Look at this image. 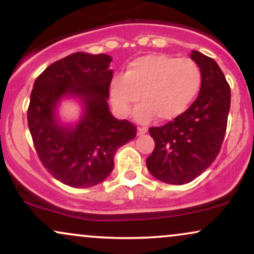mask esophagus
Wrapping results in <instances>:
<instances>
[{
	"mask_svg": "<svg viewBox=\"0 0 254 254\" xmlns=\"http://www.w3.org/2000/svg\"><path fill=\"white\" fill-rule=\"evenodd\" d=\"M147 131H148L147 127H139L138 129H137V135H138V136L144 135V133L147 132Z\"/></svg>",
	"mask_w": 254,
	"mask_h": 254,
	"instance_id": "obj_1",
	"label": "esophagus"
}]
</instances>
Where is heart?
Masks as SVG:
<instances>
[{
    "label": "heart",
    "instance_id": "obj_1",
    "mask_svg": "<svg viewBox=\"0 0 254 254\" xmlns=\"http://www.w3.org/2000/svg\"><path fill=\"white\" fill-rule=\"evenodd\" d=\"M202 87V70L191 58L168 55H148L133 60L125 75H116L110 84V97L118 112L130 113L139 98L142 105L135 111L139 122L155 116L171 121L183 115Z\"/></svg>",
    "mask_w": 254,
    "mask_h": 254
}]
</instances>
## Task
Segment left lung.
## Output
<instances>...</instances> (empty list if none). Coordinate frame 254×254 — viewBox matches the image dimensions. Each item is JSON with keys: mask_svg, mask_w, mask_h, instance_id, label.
<instances>
[{"mask_svg": "<svg viewBox=\"0 0 254 254\" xmlns=\"http://www.w3.org/2000/svg\"><path fill=\"white\" fill-rule=\"evenodd\" d=\"M191 58L202 70L198 98L179 117L149 129L155 148L147 159L148 170L173 185L192 182L214 162L230 107V87L217 63L198 51H192Z\"/></svg>", "mask_w": 254, "mask_h": 254, "instance_id": "8db88e82", "label": "left lung"}]
</instances>
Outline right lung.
<instances>
[{"label":"right lung","mask_w":254,"mask_h":254,"mask_svg":"<svg viewBox=\"0 0 254 254\" xmlns=\"http://www.w3.org/2000/svg\"><path fill=\"white\" fill-rule=\"evenodd\" d=\"M109 55L75 52L52 63L36 78L27 110L37 155L55 179L71 188L98 185L115 167L119 147L136 137V127L118 121L109 110L113 71ZM83 100L84 117L76 127H62L56 118L63 96Z\"/></svg>","instance_id":"add662e5"}]
</instances>
